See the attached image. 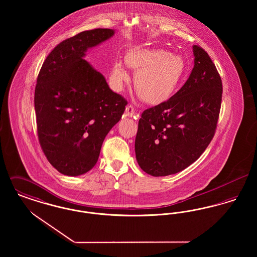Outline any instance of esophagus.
I'll list each match as a JSON object with an SVG mask.
<instances>
[{
	"mask_svg": "<svg viewBox=\"0 0 257 257\" xmlns=\"http://www.w3.org/2000/svg\"><path fill=\"white\" fill-rule=\"evenodd\" d=\"M125 112H126V114H127L128 116H134L135 113H136V109H135L132 105H128V106L126 107Z\"/></svg>",
	"mask_w": 257,
	"mask_h": 257,
	"instance_id": "esophagus-1",
	"label": "esophagus"
}]
</instances>
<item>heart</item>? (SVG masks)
<instances>
[{
	"label": "heart",
	"instance_id": "heart-1",
	"mask_svg": "<svg viewBox=\"0 0 257 257\" xmlns=\"http://www.w3.org/2000/svg\"><path fill=\"white\" fill-rule=\"evenodd\" d=\"M126 64L134 69L138 94L150 104H158L170 97L184 71V62L178 56L165 50H133L125 57ZM128 75L120 61L113 64L111 79L116 85Z\"/></svg>",
	"mask_w": 257,
	"mask_h": 257
}]
</instances>
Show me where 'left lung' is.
I'll return each mask as SVG.
<instances>
[{
    "mask_svg": "<svg viewBox=\"0 0 257 257\" xmlns=\"http://www.w3.org/2000/svg\"><path fill=\"white\" fill-rule=\"evenodd\" d=\"M195 66L168 101L144 110L135 142L141 169L158 177L183 171L200 157L217 129L222 83L207 52L193 47Z\"/></svg>",
    "mask_w": 257,
    "mask_h": 257,
    "instance_id": "1",
    "label": "left lung"
}]
</instances>
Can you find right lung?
Masks as SVG:
<instances>
[{"label":"right lung","instance_id":"add662e5","mask_svg":"<svg viewBox=\"0 0 257 257\" xmlns=\"http://www.w3.org/2000/svg\"><path fill=\"white\" fill-rule=\"evenodd\" d=\"M112 35L110 29H94L61 41L37 76L38 141L50 164L64 175H81L95 166L105 137L127 105L83 59L86 50Z\"/></svg>","mask_w":257,"mask_h":257}]
</instances>
